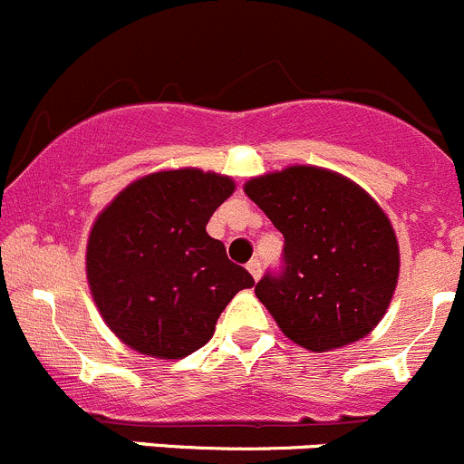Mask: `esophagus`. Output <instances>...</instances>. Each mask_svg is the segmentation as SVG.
Wrapping results in <instances>:
<instances>
[{"label":"esophagus","instance_id":"obj_1","mask_svg":"<svg viewBox=\"0 0 464 464\" xmlns=\"http://www.w3.org/2000/svg\"><path fill=\"white\" fill-rule=\"evenodd\" d=\"M246 268H248V273L253 276V280H259V277H262V262H259V259H250V262L246 264Z\"/></svg>","mask_w":464,"mask_h":464}]
</instances>
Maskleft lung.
I'll return each instance as SVG.
<instances>
[{
    "label": "left lung",
    "mask_w": 464,
    "mask_h": 464,
    "mask_svg": "<svg viewBox=\"0 0 464 464\" xmlns=\"http://www.w3.org/2000/svg\"><path fill=\"white\" fill-rule=\"evenodd\" d=\"M285 237L280 273L255 286L282 333L314 353L372 333L399 280V241L378 202L343 175L289 166L246 182Z\"/></svg>",
    "instance_id": "8db88e82"
}]
</instances>
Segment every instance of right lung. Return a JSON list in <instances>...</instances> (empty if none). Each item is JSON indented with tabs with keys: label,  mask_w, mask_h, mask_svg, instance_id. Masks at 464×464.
<instances>
[{
	"label": "right lung",
	"mask_w": 464,
	"mask_h": 464,
	"mask_svg": "<svg viewBox=\"0 0 464 464\" xmlns=\"http://www.w3.org/2000/svg\"><path fill=\"white\" fill-rule=\"evenodd\" d=\"M235 193L227 175L161 170L122 188L92 223L86 277L92 301L121 342L179 360L211 339L220 312L253 276L207 235Z\"/></svg>",
	"instance_id": "obj_1"
}]
</instances>
